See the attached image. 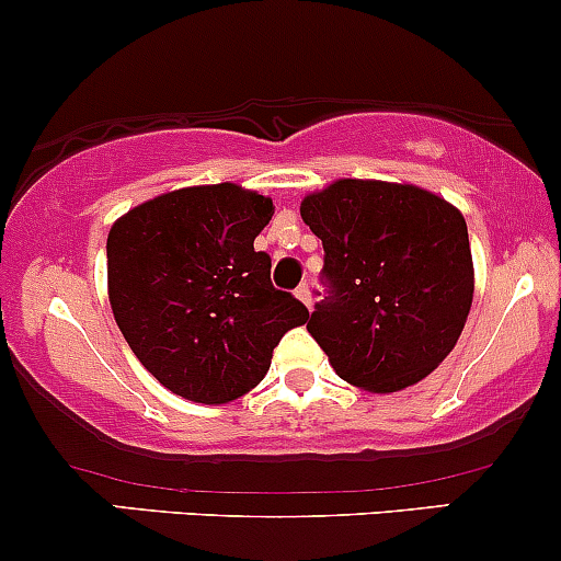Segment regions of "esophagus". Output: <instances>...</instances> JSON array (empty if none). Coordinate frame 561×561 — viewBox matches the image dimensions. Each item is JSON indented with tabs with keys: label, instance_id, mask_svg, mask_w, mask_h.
<instances>
[{
	"label": "esophagus",
	"instance_id": "obj_1",
	"mask_svg": "<svg viewBox=\"0 0 561 561\" xmlns=\"http://www.w3.org/2000/svg\"><path fill=\"white\" fill-rule=\"evenodd\" d=\"M296 296H298L300 300H304V304L309 306V309H311V287H309V282H304V285L298 287V290H296Z\"/></svg>",
	"mask_w": 561,
	"mask_h": 561
}]
</instances>
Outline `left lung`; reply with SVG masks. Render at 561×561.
Listing matches in <instances>:
<instances>
[{
  "label": "left lung",
  "instance_id": "obj_1",
  "mask_svg": "<svg viewBox=\"0 0 561 561\" xmlns=\"http://www.w3.org/2000/svg\"><path fill=\"white\" fill-rule=\"evenodd\" d=\"M322 239L320 304L306 330L335 374L398 392L449 355L473 304L465 217L414 185L339 180L300 202Z\"/></svg>",
  "mask_w": 561,
  "mask_h": 561
}]
</instances>
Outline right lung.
<instances>
[{
    "label": "right lung",
    "mask_w": 561,
    "mask_h": 561,
    "mask_svg": "<svg viewBox=\"0 0 561 561\" xmlns=\"http://www.w3.org/2000/svg\"><path fill=\"white\" fill-rule=\"evenodd\" d=\"M271 215V198L220 182L152 198L112 226V314L139 363L180 398H241L263 381L282 335L309 320L255 250Z\"/></svg>",
    "instance_id": "obj_1"
}]
</instances>
